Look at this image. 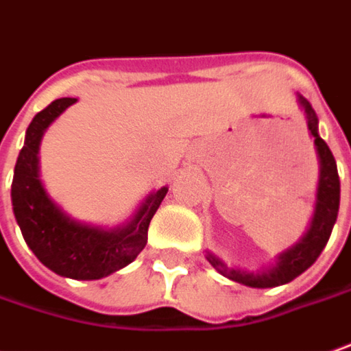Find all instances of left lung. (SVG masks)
Wrapping results in <instances>:
<instances>
[{"label": "left lung", "mask_w": 351, "mask_h": 351, "mask_svg": "<svg viewBox=\"0 0 351 351\" xmlns=\"http://www.w3.org/2000/svg\"><path fill=\"white\" fill-rule=\"evenodd\" d=\"M300 106L307 117V127L309 133L315 138V148L321 164V176H319V187H317V204H315V214H313L311 226L307 234L302 237L300 243L280 253L276 267L263 272H247V270L230 269L224 261L206 253L208 263L218 270L226 278L239 282L249 288H276L282 284H288L293 278H298L302 272L311 267L313 263L323 253L324 245L328 237L332 234L336 216H338V206H340V178L336 170V160L330 152L328 145L319 137V119L311 108V104L300 96Z\"/></svg>", "instance_id": "1"}]
</instances>
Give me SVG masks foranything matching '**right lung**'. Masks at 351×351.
Wrapping results in <instances>:
<instances>
[{
    "mask_svg": "<svg viewBox=\"0 0 351 351\" xmlns=\"http://www.w3.org/2000/svg\"><path fill=\"white\" fill-rule=\"evenodd\" d=\"M77 98H58L34 115L19 152L11 185L16 224L38 261L56 274L73 280H98L133 263L145 249L148 224L168 187L148 195L131 222L114 230L81 224L61 210L38 176V148L44 131Z\"/></svg>",
    "mask_w": 351,
    "mask_h": 351,
    "instance_id": "obj_1",
    "label": "right lung"
}]
</instances>
